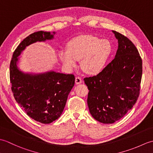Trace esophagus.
Masks as SVG:
<instances>
[{"label":"esophagus","mask_w":153,"mask_h":153,"mask_svg":"<svg viewBox=\"0 0 153 153\" xmlns=\"http://www.w3.org/2000/svg\"><path fill=\"white\" fill-rule=\"evenodd\" d=\"M75 82H76V84H80L82 83V78L79 76H77L76 77V79H75Z\"/></svg>","instance_id":"obj_1"}]
</instances>
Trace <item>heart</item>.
Wrapping results in <instances>:
<instances>
[{
    "mask_svg": "<svg viewBox=\"0 0 153 153\" xmlns=\"http://www.w3.org/2000/svg\"><path fill=\"white\" fill-rule=\"evenodd\" d=\"M68 50H61L59 58L64 67L68 70L76 66L81 60L84 71L91 75L101 72L112 53V45L107 39L92 35H84L70 40Z\"/></svg>",
    "mask_w": 153,
    "mask_h": 153,
    "instance_id": "b5f03b06",
    "label": "heart"
}]
</instances>
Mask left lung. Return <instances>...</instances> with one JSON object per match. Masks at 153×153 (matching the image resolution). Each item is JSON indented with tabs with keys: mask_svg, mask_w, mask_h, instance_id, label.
<instances>
[{
	"mask_svg": "<svg viewBox=\"0 0 153 153\" xmlns=\"http://www.w3.org/2000/svg\"><path fill=\"white\" fill-rule=\"evenodd\" d=\"M118 39L114 59L97 76L85 77L91 114L103 123H113L130 110L139 95L142 60L134 43L112 31Z\"/></svg>",
	"mask_w": 153,
	"mask_h": 153,
	"instance_id": "1",
	"label": "left lung"
}]
</instances>
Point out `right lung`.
<instances>
[{
  "instance_id": "right-lung-1",
  "label": "right lung",
  "mask_w": 153,
  "mask_h": 153,
  "mask_svg": "<svg viewBox=\"0 0 153 153\" xmlns=\"http://www.w3.org/2000/svg\"><path fill=\"white\" fill-rule=\"evenodd\" d=\"M53 37L50 32L43 31L30 35L16 48L10 64V79L15 100L30 118L42 123H50L60 116L74 85L75 76L54 71L24 74L17 66L18 57L28 45Z\"/></svg>"
}]
</instances>
